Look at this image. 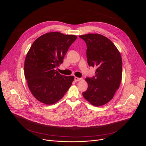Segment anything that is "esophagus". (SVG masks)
I'll return each mask as SVG.
<instances>
[{
  "instance_id": "obj_1",
  "label": "esophagus",
  "mask_w": 146,
  "mask_h": 146,
  "mask_svg": "<svg viewBox=\"0 0 146 146\" xmlns=\"http://www.w3.org/2000/svg\"><path fill=\"white\" fill-rule=\"evenodd\" d=\"M81 80V78H78V77H74V81H79Z\"/></svg>"
}]
</instances>
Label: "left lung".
I'll return each mask as SVG.
<instances>
[{"instance_id": "8db88e82", "label": "left lung", "mask_w": 146, "mask_h": 146, "mask_svg": "<svg viewBox=\"0 0 146 146\" xmlns=\"http://www.w3.org/2000/svg\"><path fill=\"white\" fill-rule=\"evenodd\" d=\"M79 37L86 43L89 66L96 68L95 76L85 79L88 88L82 95L93 106H103L113 99L119 87L122 73L121 54L112 41L102 35L89 33Z\"/></svg>"}]
</instances>
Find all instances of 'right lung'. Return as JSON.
<instances>
[{"mask_svg":"<svg viewBox=\"0 0 146 146\" xmlns=\"http://www.w3.org/2000/svg\"><path fill=\"white\" fill-rule=\"evenodd\" d=\"M73 35L49 32L38 37L28 52L24 74L32 94L40 102L52 105L62 98L72 86L74 76L59 74L55 68L63 63Z\"/></svg>","mask_w":146,"mask_h":146,"instance_id":"right-lung-1","label":"right lung"}]
</instances>
